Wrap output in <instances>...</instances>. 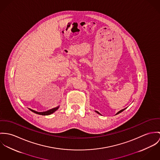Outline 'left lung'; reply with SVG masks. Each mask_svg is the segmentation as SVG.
I'll return each instance as SVG.
<instances>
[{
    "instance_id": "left-lung-1",
    "label": "left lung",
    "mask_w": 160,
    "mask_h": 160,
    "mask_svg": "<svg viewBox=\"0 0 160 160\" xmlns=\"http://www.w3.org/2000/svg\"><path fill=\"white\" fill-rule=\"evenodd\" d=\"M124 109H125V108H124V109H122V110H120V111H119V112H118V113H117V114H116V115H117V114H118V113H121V112H123V110H124ZM96 112H97V113H99V114H100V113H99V112H97V111H96ZM100 115H101V114H100Z\"/></svg>"
}]
</instances>
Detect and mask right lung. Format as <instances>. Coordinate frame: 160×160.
<instances>
[{
    "label": "right lung",
    "instance_id": "right-lung-1",
    "mask_svg": "<svg viewBox=\"0 0 160 160\" xmlns=\"http://www.w3.org/2000/svg\"><path fill=\"white\" fill-rule=\"evenodd\" d=\"M58 108H59V107H55V108H52V109H50V110H48V111L43 112H36L35 110H32V109H31V108H29V110H31L32 112H33L34 113H37V114H38V115H50V114L53 113L55 111H56V110L58 109Z\"/></svg>",
    "mask_w": 160,
    "mask_h": 160
}]
</instances>
